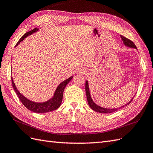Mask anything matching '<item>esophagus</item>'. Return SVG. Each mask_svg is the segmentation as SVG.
<instances>
[{
	"mask_svg": "<svg viewBox=\"0 0 153 153\" xmlns=\"http://www.w3.org/2000/svg\"><path fill=\"white\" fill-rule=\"evenodd\" d=\"M77 73L79 74H83L84 73V70L82 68H79L77 70Z\"/></svg>",
	"mask_w": 153,
	"mask_h": 153,
	"instance_id": "obj_1",
	"label": "esophagus"
}]
</instances>
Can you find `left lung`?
Returning <instances> with one entry per match:
<instances>
[{
    "instance_id": "left-lung-1",
    "label": "left lung",
    "mask_w": 153,
    "mask_h": 153,
    "mask_svg": "<svg viewBox=\"0 0 153 153\" xmlns=\"http://www.w3.org/2000/svg\"><path fill=\"white\" fill-rule=\"evenodd\" d=\"M121 36L122 40L124 42V44H125V45L128 46V47L134 48L135 49H137L136 45L134 44V42L132 40H130V39L127 38L123 36ZM85 91H86V95H87L88 104V105H89L91 108L92 109H93L94 111L98 112V113H109L115 112V111H117V110H118L119 109H120V108H117V109L104 108H102V107H100V106H99L96 104H94V103L93 101V100L91 99V97L90 93H89V89H88V85L87 81H86V83H85ZM132 100H133V99H132ZM132 100H130L128 103L127 104L123 105V107H124V106L127 105H128L129 104H130V102L132 101ZM122 107H123V106H122Z\"/></svg>"
}]
</instances>
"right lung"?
Wrapping results in <instances>:
<instances>
[{
    "mask_svg": "<svg viewBox=\"0 0 153 153\" xmlns=\"http://www.w3.org/2000/svg\"><path fill=\"white\" fill-rule=\"evenodd\" d=\"M38 30V29L36 28L29 32H27V33L25 34L23 36L19 39V40L18 41V42H17L16 45L19 44V42L22 41L24 38H25L27 36H28V35H30L33 33H35V32H36ZM72 79V77H70V78H68V79L64 81L63 82L60 83L58 86V87L56 88L54 97H53V98H52L51 99H50V100L47 102H42V103H36V102L30 101L29 100H28L27 98L23 97V96L18 91V90L17 89L16 85L14 84L12 77H11L13 88L16 93L17 97H18L21 102L22 103L25 107L27 108L28 109H29L30 111L33 112H36V113L49 112L51 111H54V110L59 108L60 104H61V102L62 100L63 92H64V90H65V88Z\"/></svg>",
    "mask_w": 153,
    "mask_h": 153,
    "instance_id": "right-lung-1",
    "label": "right lung"
}]
</instances>
